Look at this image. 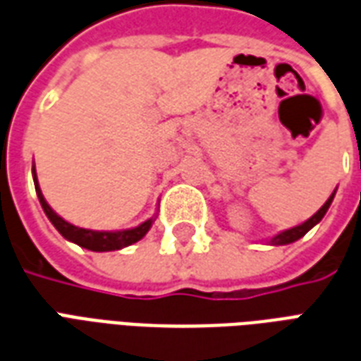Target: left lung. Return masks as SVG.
I'll use <instances>...</instances> for the list:
<instances>
[{"instance_id": "obj_1", "label": "left lung", "mask_w": 361, "mask_h": 361, "mask_svg": "<svg viewBox=\"0 0 361 361\" xmlns=\"http://www.w3.org/2000/svg\"><path fill=\"white\" fill-rule=\"evenodd\" d=\"M335 192H333V194L329 196L327 202H325V204H323V206L317 209V213H314V215H312L310 219L304 221L302 225H296V227L288 228V231H283V233H279L277 236H273V238H271V244H273V246H283V244H290V242L302 238V236L306 235L310 228L315 227V225H317V223L323 219V215L327 213L329 206H331V202H333V198H335Z\"/></svg>"}]
</instances>
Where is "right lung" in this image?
I'll list each match as a JSON object with an SVG mask.
<instances>
[{"mask_svg":"<svg viewBox=\"0 0 361 361\" xmlns=\"http://www.w3.org/2000/svg\"><path fill=\"white\" fill-rule=\"evenodd\" d=\"M32 175H34V186H36V194H38V200H40L42 209L46 212L47 219L51 221L59 233H61L67 240L75 242L78 246H82L86 250H92V252H111V250H121L125 246H130L134 242H138L140 238H144V235L148 233L149 227L154 219H148L140 223L138 227L134 228H126V231H90V228H80L71 225L67 221L59 217L57 213L49 207V204L44 198V194L40 190V184H38V178H36V169L32 167Z\"/></svg>","mask_w":361,"mask_h":361,"instance_id":"add662e5","label":"right lung"}]
</instances>
